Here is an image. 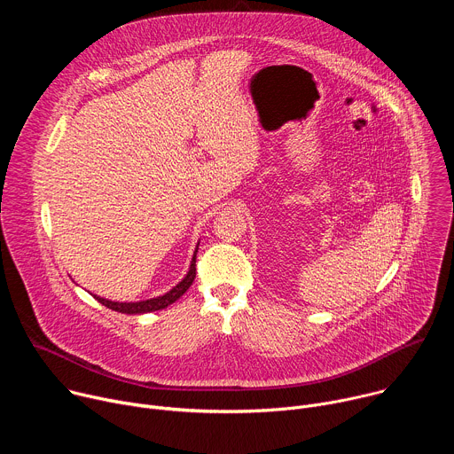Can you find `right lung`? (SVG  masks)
<instances>
[{"mask_svg": "<svg viewBox=\"0 0 454 454\" xmlns=\"http://www.w3.org/2000/svg\"><path fill=\"white\" fill-rule=\"evenodd\" d=\"M200 246V244H198ZM196 256H198V247L193 251L192 262H190V270L186 273V277L176 286L172 287L168 293H165L163 296H156L151 300H142V301H111L106 298H100L97 294H93L95 300H98L102 305H106L111 310L121 312V314H145V312H154V310H161L165 307H168L170 303H174L177 298H181L188 287L192 286L193 278H196Z\"/></svg>", "mask_w": 454, "mask_h": 454, "instance_id": "right-lung-1", "label": "right lung"}]
</instances>
